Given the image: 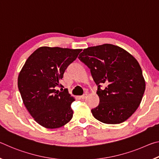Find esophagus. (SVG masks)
Masks as SVG:
<instances>
[{"mask_svg": "<svg viewBox=\"0 0 159 159\" xmlns=\"http://www.w3.org/2000/svg\"><path fill=\"white\" fill-rule=\"evenodd\" d=\"M87 96H88L87 94H84V95H83L82 96H80V98L83 99H85L86 98H87Z\"/></svg>", "mask_w": 159, "mask_h": 159, "instance_id": "1", "label": "esophagus"}]
</instances>
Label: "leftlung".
I'll return each instance as SVG.
<instances>
[{
	"label": "left lung",
	"instance_id": "obj_1",
	"mask_svg": "<svg viewBox=\"0 0 159 159\" xmlns=\"http://www.w3.org/2000/svg\"><path fill=\"white\" fill-rule=\"evenodd\" d=\"M79 59L90 69L98 85L99 103L91 109L93 116L107 124H118L130 117L145 90L142 69L136 59L111 44L86 48ZM102 85L106 88L102 89Z\"/></svg>",
	"mask_w": 159,
	"mask_h": 159
}]
</instances>
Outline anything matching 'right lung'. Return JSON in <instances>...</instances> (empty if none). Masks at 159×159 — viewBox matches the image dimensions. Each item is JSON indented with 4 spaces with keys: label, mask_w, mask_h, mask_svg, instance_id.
I'll return each instance as SVG.
<instances>
[{
    "label": "right lung",
    "mask_w": 159,
    "mask_h": 159,
    "mask_svg": "<svg viewBox=\"0 0 159 159\" xmlns=\"http://www.w3.org/2000/svg\"><path fill=\"white\" fill-rule=\"evenodd\" d=\"M81 49L41 47L26 61L18 76L24 104L36 121L50 129L60 128L73 116L75 99L60 82ZM61 87V91L57 90Z\"/></svg>",
    "instance_id": "right-lung-1"
}]
</instances>
